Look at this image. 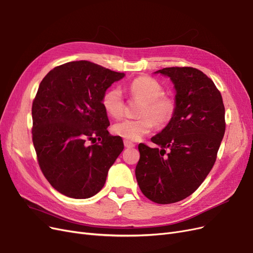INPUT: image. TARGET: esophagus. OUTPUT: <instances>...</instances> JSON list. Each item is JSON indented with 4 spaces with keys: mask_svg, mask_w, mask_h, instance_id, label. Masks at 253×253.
Returning a JSON list of instances; mask_svg holds the SVG:
<instances>
[{
    "mask_svg": "<svg viewBox=\"0 0 253 253\" xmlns=\"http://www.w3.org/2000/svg\"><path fill=\"white\" fill-rule=\"evenodd\" d=\"M124 143H125V146H126V147H128V149H129V147H134V146H135V144H134L133 142H130V141H128V140H125Z\"/></svg>",
    "mask_w": 253,
    "mask_h": 253,
    "instance_id": "esophagus-1",
    "label": "esophagus"
}]
</instances>
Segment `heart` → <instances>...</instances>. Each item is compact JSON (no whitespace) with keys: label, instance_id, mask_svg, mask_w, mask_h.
<instances>
[{"label":"heart","instance_id":"heart-1","mask_svg":"<svg viewBox=\"0 0 253 253\" xmlns=\"http://www.w3.org/2000/svg\"><path fill=\"white\" fill-rule=\"evenodd\" d=\"M128 92L134 98L144 101L140 112V119H123L112 127L113 133L126 140L136 141L143 135L149 134L157 125L167 124L175 112V102L168 96H163L161 84L150 76L135 78L128 84ZM102 107L111 117L119 118L125 111L123 93L117 86L104 92Z\"/></svg>","mask_w":253,"mask_h":253}]
</instances>
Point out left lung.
Returning a JSON list of instances; mask_svg holds the SVG:
<instances>
[{
  "label": "left lung",
  "instance_id": "1",
  "mask_svg": "<svg viewBox=\"0 0 253 253\" xmlns=\"http://www.w3.org/2000/svg\"><path fill=\"white\" fill-rule=\"evenodd\" d=\"M155 73L173 84L175 112L151 139L158 147L138 145L135 175L147 199L170 204L193 194L211 170L225 133V108L213 82L196 68L171 67Z\"/></svg>",
  "mask_w": 253,
  "mask_h": 253
}]
</instances>
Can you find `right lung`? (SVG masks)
Masks as SVG:
<instances>
[{"label": "right lung", "instance_id": "obj_1", "mask_svg": "<svg viewBox=\"0 0 253 253\" xmlns=\"http://www.w3.org/2000/svg\"><path fill=\"white\" fill-rule=\"evenodd\" d=\"M125 73L77 60L55 67L41 82L32 103V141L43 176L60 194L73 199L96 195L124 151L110 135L102 96ZM99 142L86 146V140ZM94 143V142H93Z\"/></svg>", "mask_w": 253, "mask_h": 253}]
</instances>
